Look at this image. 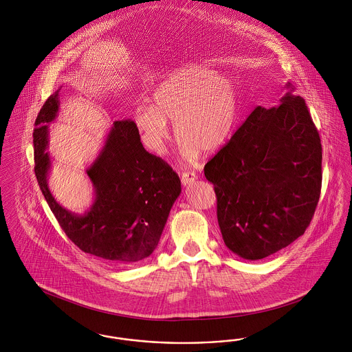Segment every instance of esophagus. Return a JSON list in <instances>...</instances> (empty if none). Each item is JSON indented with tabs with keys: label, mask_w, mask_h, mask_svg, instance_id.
<instances>
[{
	"label": "esophagus",
	"mask_w": 352,
	"mask_h": 352,
	"mask_svg": "<svg viewBox=\"0 0 352 352\" xmlns=\"http://www.w3.org/2000/svg\"><path fill=\"white\" fill-rule=\"evenodd\" d=\"M198 179L197 174L194 171H184L182 174V184L187 186V184H194Z\"/></svg>",
	"instance_id": "1"
}]
</instances>
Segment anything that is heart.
<instances>
[{"mask_svg": "<svg viewBox=\"0 0 352 352\" xmlns=\"http://www.w3.org/2000/svg\"><path fill=\"white\" fill-rule=\"evenodd\" d=\"M151 107L134 113V125L145 145L160 151L170 138L168 122L184 155L195 160L199 153L221 149L234 132L240 100L236 84L214 69L187 63L173 69L151 92Z\"/></svg>", "mask_w": 352, "mask_h": 352, "instance_id": "obj_1", "label": "heart"}]
</instances>
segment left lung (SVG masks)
Listing matches in <instances>:
<instances>
[{
	"instance_id": "left-lung-1",
	"label": "left lung",
	"mask_w": 352,
	"mask_h": 352,
	"mask_svg": "<svg viewBox=\"0 0 352 352\" xmlns=\"http://www.w3.org/2000/svg\"><path fill=\"white\" fill-rule=\"evenodd\" d=\"M277 107H257L204 166L215 186L224 244L261 260L305 234L322 184L318 131L290 83Z\"/></svg>"
}]
</instances>
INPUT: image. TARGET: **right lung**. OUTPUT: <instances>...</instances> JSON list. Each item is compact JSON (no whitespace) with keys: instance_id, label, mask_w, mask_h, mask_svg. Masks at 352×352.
Here are the masks:
<instances>
[{"instance_id":"obj_1","label":"right lung","mask_w":352,"mask_h":352,"mask_svg":"<svg viewBox=\"0 0 352 352\" xmlns=\"http://www.w3.org/2000/svg\"><path fill=\"white\" fill-rule=\"evenodd\" d=\"M59 91L43 104L33 133L35 177L69 240L112 264H133L158 245L170 210L181 194L177 173L145 151L132 120L115 121L95 161L85 168L95 198L84 214L60 206L49 188V128L59 112Z\"/></svg>"}]
</instances>
